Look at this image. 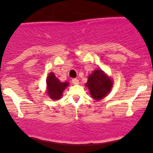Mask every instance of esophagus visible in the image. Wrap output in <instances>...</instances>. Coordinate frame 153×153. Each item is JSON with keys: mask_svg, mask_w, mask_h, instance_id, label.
<instances>
[{"mask_svg": "<svg viewBox=\"0 0 153 153\" xmlns=\"http://www.w3.org/2000/svg\"><path fill=\"white\" fill-rule=\"evenodd\" d=\"M72 82L73 84H79V81H78L77 78H73V79L72 80Z\"/></svg>", "mask_w": 153, "mask_h": 153, "instance_id": "34e87169", "label": "esophagus"}]
</instances>
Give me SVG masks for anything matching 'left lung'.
Masks as SVG:
<instances>
[{
	"label": "left lung",
	"instance_id": "left-lung-1",
	"mask_svg": "<svg viewBox=\"0 0 153 153\" xmlns=\"http://www.w3.org/2000/svg\"><path fill=\"white\" fill-rule=\"evenodd\" d=\"M86 86L89 88L94 99L101 100L110 91L112 81L102 70L96 69L89 76Z\"/></svg>",
	"mask_w": 153,
	"mask_h": 153
}]
</instances>
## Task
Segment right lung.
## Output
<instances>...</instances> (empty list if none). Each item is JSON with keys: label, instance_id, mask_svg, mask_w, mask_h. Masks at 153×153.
I'll return each instance as SVG.
<instances>
[{"label": "right lung", "instance_id": "add662e5", "mask_svg": "<svg viewBox=\"0 0 153 153\" xmlns=\"http://www.w3.org/2000/svg\"><path fill=\"white\" fill-rule=\"evenodd\" d=\"M48 95L52 99L58 100L61 97L63 91L68 86V83H61L55 77L53 72H51L47 80Z\"/></svg>", "mask_w": 153, "mask_h": 153}]
</instances>
